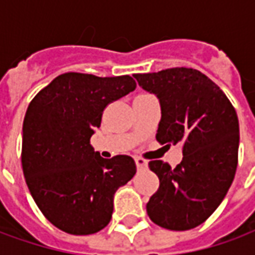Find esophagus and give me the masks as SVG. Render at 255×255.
I'll use <instances>...</instances> for the list:
<instances>
[{"label":"esophagus","mask_w":255,"mask_h":255,"mask_svg":"<svg viewBox=\"0 0 255 255\" xmlns=\"http://www.w3.org/2000/svg\"><path fill=\"white\" fill-rule=\"evenodd\" d=\"M135 162H136V166H138L139 171H143V169L147 168V161L144 160V158H142V157H136V158H135Z\"/></svg>","instance_id":"esophagus-1"}]
</instances>
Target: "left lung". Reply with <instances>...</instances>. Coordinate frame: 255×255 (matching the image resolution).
Segmentation results:
<instances>
[{"label": "left lung", "mask_w": 255, "mask_h": 255, "mask_svg": "<svg viewBox=\"0 0 255 255\" xmlns=\"http://www.w3.org/2000/svg\"><path fill=\"white\" fill-rule=\"evenodd\" d=\"M133 76L160 101L155 139L183 149L176 168L161 160L149 162L160 187L146 205L147 214L166 230L195 228L219 208L235 177L239 149L235 108L217 84L192 68Z\"/></svg>", "instance_id": "1"}]
</instances>
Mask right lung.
I'll return each instance as SVG.
<instances>
[{
    "mask_svg": "<svg viewBox=\"0 0 255 255\" xmlns=\"http://www.w3.org/2000/svg\"><path fill=\"white\" fill-rule=\"evenodd\" d=\"M135 87L128 75L68 72L30 102L23 123V173L38 208L58 230L71 235L104 230L115 192L136 173L129 155L105 160L90 144L104 109Z\"/></svg>",
    "mask_w": 255,
    "mask_h": 255,
    "instance_id": "1",
    "label": "right lung"
}]
</instances>
